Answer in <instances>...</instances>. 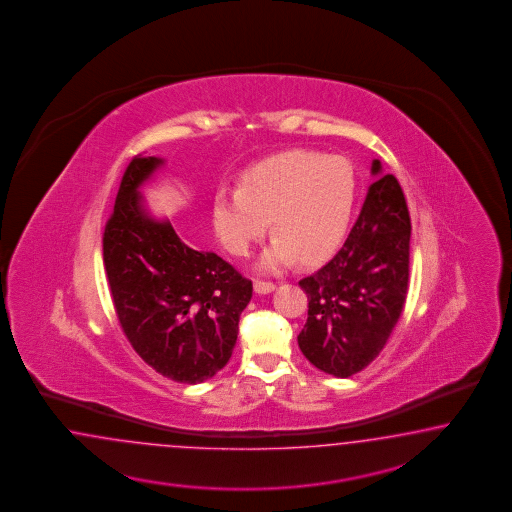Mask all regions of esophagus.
<instances>
[{"mask_svg":"<svg viewBox=\"0 0 512 512\" xmlns=\"http://www.w3.org/2000/svg\"><path fill=\"white\" fill-rule=\"evenodd\" d=\"M253 287H255L257 295H268V293H272L276 289V283H272V281H255Z\"/></svg>","mask_w":512,"mask_h":512,"instance_id":"34e87169","label":"esophagus"}]
</instances>
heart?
<instances>
[{
	"label": "heart",
	"mask_w": 512,
	"mask_h": 512,
	"mask_svg": "<svg viewBox=\"0 0 512 512\" xmlns=\"http://www.w3.org/2000/svg\"><path fill=\"white\" fill-rule=\"evenodd\" d=\"M355 193V169L345 157L287 152L248 169L240 187L217 191L214 229L225 248L244 257L270 219L276 238L263 255L264 270H278L295 257L317 263L340 244Z\"/></svg>",
	"instance_id": "1"
}]
</instances>
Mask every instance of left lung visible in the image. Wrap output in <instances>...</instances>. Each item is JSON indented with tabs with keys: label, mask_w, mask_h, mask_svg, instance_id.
<instances>
[{
	"label": "left lung",
	"mask_w": 512,
	"mask_h": 512,
	"mask_svg": "<svg viewBox=\"0 0 512 512\" xmlns=\"http://www.w3.org/2000/svg\"><path fill=\"white\" fill-rule=\"evenodd\" d=\"M372 174L375 182L340 251L298 281L310 300L298 347L315 368L334 377L355 375L383 351L407 296V202L379 159H373Z\"/></svg>",
	"instance_id": "left-lung-1"
}]
</instances>
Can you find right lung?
Returning a JSON list of instances; mask_svg holds the SVG:
<instances>
[{"label": "right lung", "mask_w": 512, "mask_h": 512, "mask_svg": "<svg viewBox=\"0 0 512 512\" xmlns=\"http://www.w3.org/2000/svg\"><path fill=\"white\" fill-rule=\"evenodd\" d=\"M163 165L135 157L103 234V261L125 338L148 366L176 383L214 377L233 355L251 281L210 251L186 246L150 216L140 186Z\"/></svg>", "instance_id": "add662e5"}]
</instances>
